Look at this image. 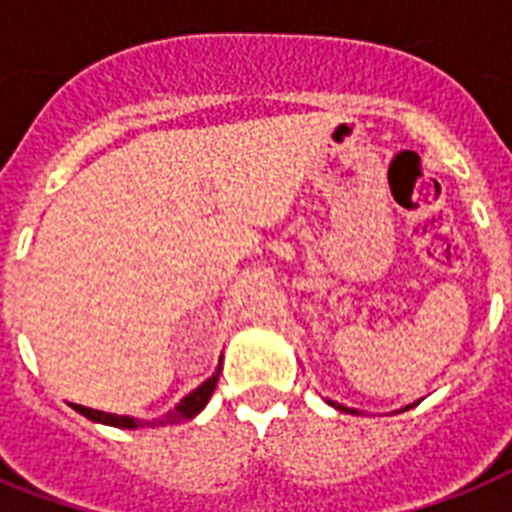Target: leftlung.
Wrapping results in <instances>:
<instances>
[{
	"label": "left lung",
	"mask_w": 512,
	"mask_h": 512,
	"mask_svg": "<svg viewBox=\"0 0 512 512\" xmlns=\"http://www.w3.org/2000/svg\"><path fill=\"white\" fill-rule=\"evenodd\" d=\"M327 404H332V406H335V409H340V412H348V414H358V412H356V409H348V406H342V404H335V401H327ZM412 406H414V404L404 406V412H406V409H412Z\"/></svg>",
	"instance_id": "1"
}]
</instances>
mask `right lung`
<instances>
[{
  "label": "right lung",
  "mask_w": 512,
  "mask_h": 512,
  "mask_svg": "<svg viewBox=\"0 0 512 512\" xmlns=\"http://www.w3.org/2000/svg\"><path fill=\"white\" fill-rule=\"evenodd\" d=\"M220 369H223V358H220V364H217L215 374L204 380L196 390H191L188 396L170 409V412L159 417V420H135V417H127V414H108V412H98V409H90V406H79V404H71L79 414H84L87 420L92 422H103V425H111V428H124V430H135V428H143V425H177V422L183 420H191L196 414L207 406V401L212 398L217 388V380H220Z\"/></svg>",
  "instance_id": "1"
}]
</instances>
